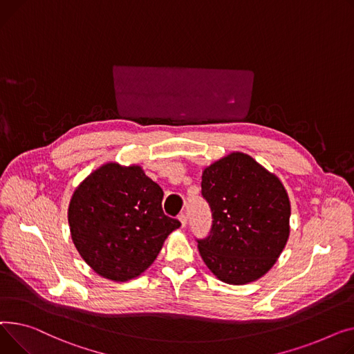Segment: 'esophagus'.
<instances>
[{
	"mask_svg": "<svg viewBox=\"0 0 354 354\" xmlns=\"http://www.w3.org/2000/svg\"><path fill=\"white\" fill-rule=\"evenodd\" d=\"M178 220H180V223H181V227H185V224H187V216H185V213L178 214Z\"/></svg>",
	"mask_w": 354,
	"mask_h": 354,
	"instance_id": "esophagus-1",
	"label": "esophagus"
}]
</instances>
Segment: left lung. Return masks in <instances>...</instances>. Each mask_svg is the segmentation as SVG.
Instances as JSON below:
<instances>
[{"label": "left lung", "mask_w": 354, "mask_h": 354, "mask_svg": "<svg viewBox=\"0 0 354 354\" xmlns=\"http://www.w3.org/2000/svg\"><path fill=\"white\" fill-rule=\"evenodd\" d=\"M210 234L197 239L205 266L221 281L245 284L273 267L287 243L290 201L281 181L243 153H232L203 171Z\"/></svg>", "instance_id": "obj_1"}]
</instances>
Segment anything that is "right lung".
Wrapping results in <instances>:
<instances>
[{
    "instance_id": "add662e5",
    "label": "right lung",
    "mask_w": 354,
    "mask_h": 354,
    "mask_svg": "<svg viewBox=\"0 0 354 354\" xmlns=\"http://www.w3.org/2000/svg\"><path fill=\"white\" fill-rule=\"evenodd\" d=\"M162 190L138 165L107 162L73 194L71 239L94 272L127 281L147 270L164 240L181 225L162 212Z\"/></svg>"
}]
</instances>
